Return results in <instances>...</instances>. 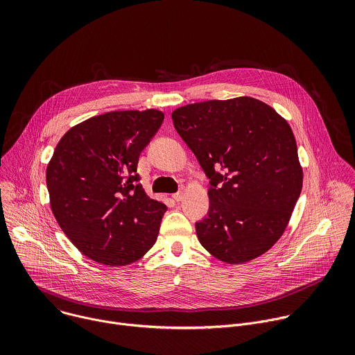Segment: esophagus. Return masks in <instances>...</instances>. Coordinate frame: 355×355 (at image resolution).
<instances>
[{"mask_svg": "<svg viewBox=\"0 0 355 355\" xmlns=\"http://www.w3.org/2000/svg\"><path fill=\"white\" fill-rule=\"evenodd\" d=\"M182 198H184V191H178V192H175V193H173V199L174 200H182Z\"/></svg>", "mask_w": 355, "mask_h": 355, "instance_id": "34e87169", "label": "esophagus"}]
</instances>
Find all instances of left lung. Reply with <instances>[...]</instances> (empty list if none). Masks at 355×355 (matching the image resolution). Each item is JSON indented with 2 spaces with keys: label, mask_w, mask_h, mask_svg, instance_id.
Here are the masks:
<instances>
[{
  "label": "left lung",
  "mask_w": 355,
  "mask_h": 355,
  "mask_svg": "<svg viewBox=\"0 0 355 355\" xmlns=\"http://www.w3.org/2000/svg\"><path fill=\"white\" fill-rule=\"evenodd\" d=\"M171 118L211 184L208 216L195 223L199 243L229 264L264 254L286 229L302 191L288 122L250 96L189 104Z\"/></svg>",
  "instance_id": "1"
}]
</instances>
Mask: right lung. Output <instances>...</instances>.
<instances>
[{
	"mask_svg": "<svg viewBox=\"0 0 355 355\" xmlns=\"http://www.w3.org/2000/svg\"><path fill=\"white\" fill-rule=\"evenodd\" d=\"M164 119L157 110L108 112L71 128L46 170L52 212L71 243L105 266L139 260L167 207L146 195L139 156Z\"/></svg>",
	"mask_w": 355,
	"mask_h": 355,
	"instance_id": "right-lung-1",
	"label": "right lung"
}]
</instances>
